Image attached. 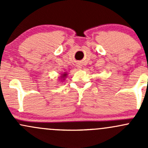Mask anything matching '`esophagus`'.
<instances>
[{
  "instance_id": "34e87169",
  "label": "esophagus",
  "mask_w": 148,
  "mask_h": 148,
  "mask_svg": "<svg viewBox=\"0 0 148 148\" xmlns=\"http://www.w3.org/2000/svg\"><path fill=\"white\" fill-rule=\"evenodd\" d=\"M77 68L79 69H82V65L80 64H77Z\"/></svg>"
}]
</instances>
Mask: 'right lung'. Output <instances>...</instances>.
Wrapping results in <instances>:
<instances>
[{"label":"right lung","mask_w":148,"mask_h":148,"mask_svg":"<svg viewBox=\"0 0 148 148\" xmlns=\"http://www.w3.org/2000/svg\"><path fill=\"white\" fill-rule=\"evenodd\" d=\"M67 75H68V74H67V72H64V73H62V74H61L60 77H59V79H60L59 80H60L61 82L64 81L66 79Z\"/></svg>","instance_id":"1"}]
</instances>
